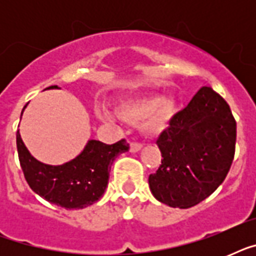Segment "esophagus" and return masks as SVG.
<instances>
[{"label": "esophagus", "mask_w": 256, "mask_h": 256, "mask_svg": "<svg viewBox=\"0 0 256 256\" xmlns=\"http://www.w3.org/2000/svg\"><path fill=\"white\" fill-rule=\"evenodd\" d=\"M142 148V144H138V142H132L130 144V152H138Z\"/></svg>", "instance_id": "esophagus-1"}]
</instances>
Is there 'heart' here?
<instances>
[{"label":"heart","instance_id":"heart-1","mask_svg":"<svg viewBox=\"0 0 256 256\" xmlns=\"http://www.w3.org/2000/svg\"><path fill=\"white\" fill-rule=\"evenodd\" d=\"M118 112L122 120L130 124L144 120L142 128L148 134H160L168 128L172 116L174 102L168 96H158L152 94L124 102L120 106ZM100 116L104 120H110L108 112H102Z\"/></svg>","mask_w":256,"mask_h":256}]
</instances>
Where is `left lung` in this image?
Returning <instances> with one entry per match:
<instances>
[{
	"instance_id": "obj_1",
	"label": "left lung",
	"mask_w": 256,
	"mask_h": 256,
	"mask_svg": "<svg viewBox=\"0 0 256 256\" xmlns=\"http://www.w3.org/2000/svg\"><path fill=\"white\" fill-rule=\"evenodd\" d=\"M235 140L236 122L230 106L212 88L203 86L156 140L164 160L148 176L152 195L178 208L200 203L226 178Z\"/></svg>"
}]
</instances>
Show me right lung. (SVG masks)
<instances>
[{
  "instance_id": "right-lung-1",
  "label": "right lung",
  "mask_w": 256,
  "mask_h": 256,
  "mask_svg": "<svg viewBox=\"0 0 256 256\" xmlns=\"http://www.w3.org/2000/svg\"><path fill=\"white\" fill-rule=\"evenodd\" d=\"M48 88H60L50 86ZM17 150L30 188L48 202L72 210L90 206L104 195L112 162L120 154L128 152V144L124 140L112 144L90 140L74 160L52 166L36 160L17 132Z\"/></svg>"
}]
</instances>
